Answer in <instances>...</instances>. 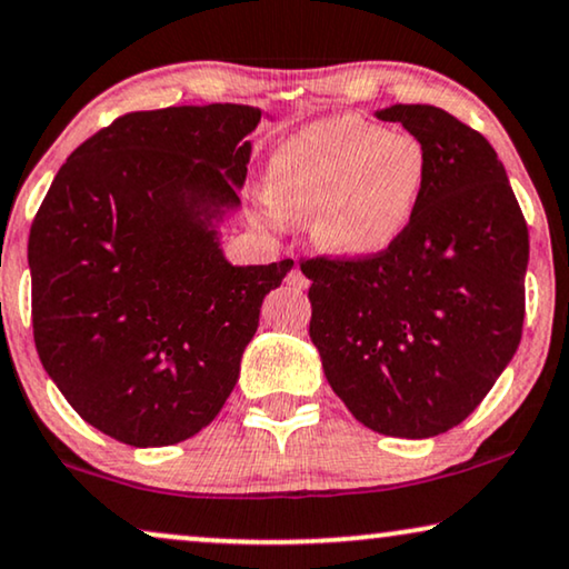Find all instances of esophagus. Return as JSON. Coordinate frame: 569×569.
Segmentation results:
<instances>
[{
    "mask_svg": "<svg viewBox=\"0 0 569 569\" xmlns=\"http://www.w3.org/2000/svg\"><path fill=\"white\" fill-rule=\"evenodd\" d=\"M287 284L295 287V290H306V287H308L310 282H308V277L302 274L300 269H292L290 274H287Z\"/></svg>",
    "mask_w": 569,
    "mask_h": 569,
    "instance_id": "esophagus-1",
    "label": "esophagus"
}]
</instances>
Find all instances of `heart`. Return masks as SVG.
Returning a JSON list of instances; mask_svg holds the SVG:
<instances>
[{"label":"heart","mask_w":569,"mask_h":569,"mask_svg":"<svg viewBox=\"0 0 569 569\" xmlns=\"http://www.w3.org/2000/svg\"><path fill=\"white\" fill-rule=\"evenodd\" d=\"M430 158L409 131L333 116L284 139L269 160V212L310 217L326 253L370 259L399 240L422 201Z\"/></svg>","instance_id":"heart-1"}]
</instances>
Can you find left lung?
<instances>
[{
    "label": "left lung",
    "mask_w": 569,
    "mask_h": 569,
    "mask_svg": "<svg viewBox=\"0 0 569 569\" xmlns=\"http://www.w3.org/2000/svg\"><path fill=\"white\" fill-rule=\"evenodd\" d=\"M430 176L407 232L370 259H302L310 339L357 422L391 438L461 425L523 333L528 224L492 144L435 106H391Z\"/></svg>",
    "instance_id": "left-lung-1"
}]
</instances>
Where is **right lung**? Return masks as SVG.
I'll use <instances>...</instances> for the list:
<instances>
[{
	"label": "right lung",
	"instance_id": "1",
	"mask_svg": "<svg viewBox=\"0 0 569 569\" xmlns=\"http://www.w3.org/2000/svg\"><path fill=\"white\" fill-rule=\"evenodd\" d=\"M251 106L123 113L69 154L28 238L33 339L84 422L176 446L238 383L261 302L292 259L232 267L214 217L240 204Z\"/></svg>",
	"mask_w": 569,
	"mask_h": 569
}]
</instances>
